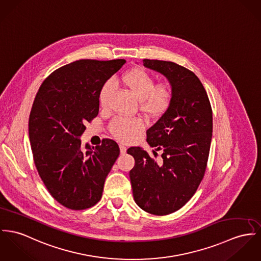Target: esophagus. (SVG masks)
<instances>
[{
	"label": "esophagus",
	"instance_id": "esophagus-1",
	"mask_svg": "<svg viewBox=\"0 0 261 261\" xmlns=\"http://www.w3.org/2000/svg\"><path fill=\"white\" fill-rule=\"evenodd\" d=\"M119 147H120L121 154H125V153H126V150H127V148H126L124 145H120Z\"/></svg>",
	"mask_w": 261,
	"mask_h": 261
}]
</instances>
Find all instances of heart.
I'll return each instance as SVG.
<instances>
[{
  "mask_svg": "<svg viewBox=\"0 0 261 261\" xmlns=\"http://www.w3.org/2000/svg\"><path fill=\"white\" fill-rule=\"evenodd\" d=\"M123 83L139 99V108L151 117L163 115L171 106L174 98V89L168 82L155 84V77L143 68H134L127 71ZM114 84L112 81H105L99 91V103L102 107L108 104ZM144 127L140 117H117L110 123L111 133L122 142L131 140Z\"/></svg>",
  "mask_w": 261,
  "mask_h": 261,
  "instance_id": "obj_1",
  "label": "heart"
}]
</instances>
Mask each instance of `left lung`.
<instances>
[{
	"instance_id": "left-lung-1",
	"label": "left lung",
	"mask_w": 261,
	"mask_h": 261,
	"mask_svg": "<svg viewBox=\"0 0 261 261\" xmlns=\"http://www.w3.org/2000/svg\"><path fill=\"white\" fill-rule=\"evenodd\" d=\"M143 64L167 77L174 98L146 132L148 144L162 152L160 159L154 160L140 147L129 148L135 159L129 176L135 202L149 214L165 216L184 206L201 184L213 136V111L193 71L172 61L143 60Z\"/></svg>"
}]
</instances>
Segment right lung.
I'll list each match as a JSON object with an SVG mask.
<instances>
[{
  "mask_svg": "<svg viewBox=\"0 0 261 261\" xmlns=\"http://www.w3.org/2000/svg\"><path fill=\"white\" fill-rule=\"evenodd\" d=\"M125 60H81L50 73L34 101L29 136L35 165L49 194L80 211L100 201L104 181L120 150L115 141L81 147L85 123L98 115L99 91Z\"/></svg>",
  "mask_w": 261,
  "mask_h": 261,
  "instance_id": "right-lung-1",
  "label": "right lung"
}]
</instances>
